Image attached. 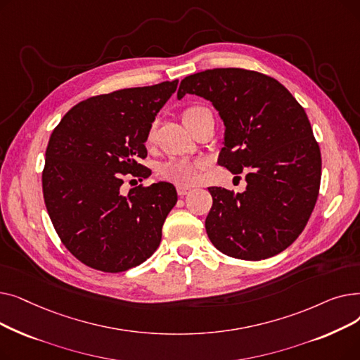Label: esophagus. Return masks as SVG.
I'll list each match as a JSON object with an SVG mask.
<instances>
[{"label": "esophagus", "instance_id": "1", "mask_svg": "<svg viewBox=\"0 0 360 360\" xmlns=\"http://www.w3.org/2000/svg\"><path fill=\"white\" fill-rule=\"evenodd\" d=\"M176 191H178V195H179V197H184V195H186V194H190V193H191V188L179 185V186L176 188Z\"/></svg>", "mask_w": 360, "mask_h": 360}]
</instances>
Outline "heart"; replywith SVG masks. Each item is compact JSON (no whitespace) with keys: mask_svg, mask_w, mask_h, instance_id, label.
<instances>
[{"mask_svg":"<svg viewBox=\"0 0 360 360\" xmlns=\"http://www.w3.org/2000/svg\"><path fill=\"white\" fill-rule=\"evenodd\" d=\"M204 110V108H191L188 109L184 113V118L194 115V113ZM156 132V122L151 124L150 129H148V140H153ZM204 167V162L200 160H190L185 158H174L167 162H165L163 165L159 166V175L174 184L178 185H193L197 182L198 176H200V170Z\"/></svg>","mask_w":360,"mask_h":360,"instance_id":"b5f03b06","label":"heart"}]
</instances>
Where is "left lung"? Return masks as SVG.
<instances>
[{
  "label": "left lung",
  "instance_id": "obj_1",
  "mask_svg": "<svg viewBox=\"0 0 360 360\" xmlns=\"http://www.w3.org/2000/svg\"><path fill=\"white\" fill-rule=\"evenodd\" d=\"M186 93L210 101L224 124L217 163L238 175L247 190L210 186L205 231L229 257L258 261L292 245L305 229L321 182V151L305 109L266 74L214 68L188 75Z\"/></svg>",
  "mask_w": 360,
  "mask_h": 360
}]
</instances>
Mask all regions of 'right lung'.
Here are the masks:
<instances>
[{
    "label": "right lung",
    "mask_w": 360,
    "mask_h": 360,
    "mask_svg": "<svg viewBox=\"0 0 360 360\" xmlns=\"http://www.w3.org/2000/svg\"><path fill=\"white\" fill-rule=\"evenodd\" d=\"M178 80L89 98L52 131L42 174L44 198L65 248L86 266L121 273L151 257L178 201L159 181L121 193L124 175L148 178V129Z\"/></svg>",
    "instance_id": "right-lung-1"
}]
</instances>
